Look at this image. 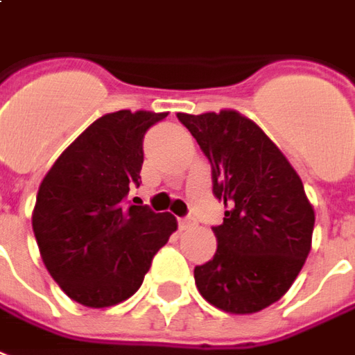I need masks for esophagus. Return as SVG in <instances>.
I'll return each instance as SVG.
<instances>
[{
    "label": "esophagus",
    "mask_w": 355,
    "mask_h": 355,
    "mask_svg": "<svg viewBox=\"0 0 355 355\" xmlns=\"http://www.w3.org/2000/svg\"><path fill=\"white\" fill-rule=\"evenodd\" d=\"M178 223H180V230H187V227H191V225H195V220L193 218H180L178 220Z\"/></svg>",
    "instance_id": "1"
}]
</instances>
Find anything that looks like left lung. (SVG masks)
<instances>
[{
    "label": "left lung",
    "mask_w": 355,
    "mask_h": 355,
    "mask_svg": "<svg viewBox=\"0 0 355 355\" xmlns=\"http://www.w3.org/2000/svg\"><path fill=\"white\" fill-rule=\"evenodd\" d=\"M212 166V191L225 205L212 227L218 250L195 268L206 302L254 313L291 288L311 248L315 214L302 180L275 143L237 110L178 112Z\"/></svg>",
    "instance_id": "left-lung-1"
}]
</instances>
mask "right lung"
<instances>
[{
    "mask_svg": "<svg viewBox=\"0 0 355 355\" xmlns=\"http://www.w3.org/2000/svg\"><path fill=\"white\" fill-rule=\"evenodd\" d=\"M166 116L118 110L97 118L45 173L32 227L45 268L74 302H124L178 230L170 212L124 205L141 180L143 137Z\"/></svg>",
    "mask_w": 355,
    "mask_h": 355,
    "instance_id": "right-lung-1",
    "label": "right lung"
}]
</instances>
